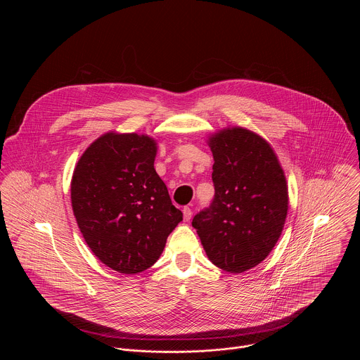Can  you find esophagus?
I'll list each match as a JSON object with an SVG mask.
<instances>
[{
  "label": "esophagus",
  "mask_w": 360,
  "mask_h": 360,
  "mask_svg": "<svg viewBox=\"0 0 360 360\" xmlns=\"http://www.w3.org/2000/svg\"><path fill=\"white\" fill-rule=\"evenodd\" d=\"M183 214H184V220H186V221H188V220L191 219L193 212H191V209H190L188 206H186V207H183Z\"/></svg>",
  "instance_id": "obj_1"
}]
</instances>
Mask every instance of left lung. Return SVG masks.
I'll return each mask as SVG.
<instances>
[{
    "label": "left lung",
    "instance_id": "left-lung-1",
    "mask_svg": "<svg viewBox=\"0 0 360 360\" xmlns=\"http://www.w3.org/2000/svg\"><path fill=\"white\" fill-rule=\"evenodd\" d=\"M213 155L212 205L193 219L209 260L243 273L271 252L284 229L288 186L273 147L255 131L234 126L206 140Z\"/></svg>",
    "mask_w": 360,
    "mask_h": 360
}]
</instances>
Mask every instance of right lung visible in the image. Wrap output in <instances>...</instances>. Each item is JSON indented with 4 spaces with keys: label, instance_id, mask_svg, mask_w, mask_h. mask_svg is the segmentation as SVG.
Listing matches in <instances>:
<instances>
[{
    "label": "right lung",
    "instance_id": "obj_1",
    "mask_svg": "<svg viewBox=\"0 0 360 360\" xmlns=\"http://www.w3.org/2000/svg\"><path fill=\"white\" fill-rule=\"evenodd\" d=\"M156 140L108 131L80 156L70 181L72 209L84 241L123 274L151 267L183 220L154 167Z\"/></svg>",
    "mask_w": 360,
    "mask_h": 360
}]
</instances>
